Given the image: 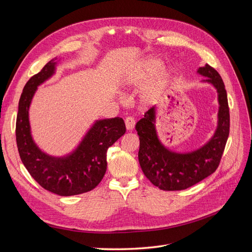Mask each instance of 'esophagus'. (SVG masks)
I'll return each mask as SVG.
<instances>
[{"label": "esophagus", "instance_id": "34e87169", "mask_svg": "<svg viewBox=\"0 0 252 252\" xmlns=\"http://www.w3.org/2000/svg\"><path fill=\"white\" fill-rule=\"evenodd\" d=\"M135 125V120L132 117H127L125 119V126L127 128V130H132Z\"/></svg>", "mask_w": 252, "mask_h": 252}]
</instances>
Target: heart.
Returning a JSON list of instances; mask_svg holds the SVG:
<instances>
[{
	"label": "heart",
	"instance_id": "b5f03b06",
	"mask_svg": "<svg viewBox=\"0 0 252 252\" xmlns=\"http://www.w3.org/2000/svg\"><path fill=\"white\" fill-rule=\"evenodd\" d=\"M162 65H163V62L158 59H151L150 61H147V63L144 66L143 73H141V75H139V77L133 81V83L139 84L144 80L152 77V75L156 74L159 69H161Z\"/></svg>",
	"mask_w": 252,
	"mask_h": 252
}]
</instances>
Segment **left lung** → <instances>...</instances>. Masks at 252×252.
<instances>
[{"instance_id": "left-lung-1", "label": "left lung", "mask_w": 252, "mask_h": 252, "mask_svg": "<svg viewBox=\"0 0 252 252\" xmlns=\"http://www.w3.org/2000/svg\"><path fill=\"white\" fill-rule=\"evenodd\" d=\"M218 91V127L212 138L203 147L188 154L167 149L158 140L156 129V107H151L135 125L140 139L139 162L146 178L166 191L193 186L217 170L229 135L230 116L224 82L219 72L206 64L197 69Z\"/></svg>"}]
</instances>
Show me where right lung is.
<instances>
[{"label": "right lung", "instance_id": "add662e5", "mask_svg": "<svg viewBox=\"0 0 252 252\" xmlns=\"http://www.w3.org/2000/svg\"><path fill=\"white\" fill-rule=\"evenodd\" d=\"M55 60L30 78L23 89L16 136L20 158L30 175L48 191L69 196L88 192L98 185L107 169V150L125 133L126 127L119 117L95 121L78 147L64 157L49 156L37 147L30 130L29 107L37 86L55 73Z\"/></svg>", "mask_w": 252, "mask_h": 252}]
</instances>
